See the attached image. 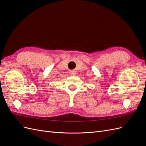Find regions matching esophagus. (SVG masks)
<instances>
[{
	"mask_svg": "<svg viewBox=\"0 0 146 146\" xmlns=\"http://www.w3.org/2000/svg\"><path fill=\"white\" fill-rule=\"evenodd\" d=\"M70 74L71 76H74V75H75L76 73H75V72H74V71H70Z\"/></svg>",
	"mask_w": 146,
	"mask_h": 146,
	"instance_id": "1",
	"label": "esophagus"
}]
</instances>
